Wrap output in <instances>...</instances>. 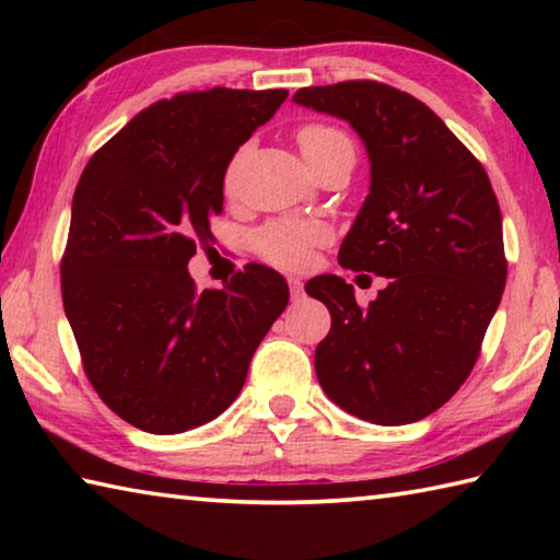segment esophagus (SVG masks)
<instances>
[{
	"label": "esophagus",
	"instance_id": "obj_1",
	"mask_svg": "<svg viewBox=\"0 0 560 560\" xmlns=\"http://www.w3.org/2000/svg\"><path fill=\"white\" fill-rule=\"evenodd\" d=\"M289 289H291V299L293 301L303 296V283L299 279H289Z\"/></svg>",
	"mask_w": 560,
	"mask_h": 560
}]
</instances>
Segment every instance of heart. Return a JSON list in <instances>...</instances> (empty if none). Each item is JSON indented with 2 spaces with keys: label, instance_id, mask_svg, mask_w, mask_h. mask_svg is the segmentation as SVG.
I'll return each instance as SVG.
<instances>
[{
  "label": "heart",
  "instance_id": "b5f03b06",
  "mask_svg": "<svg viewBox=\"0 0 560 560\" xmlns=\"http://www.w3.org/2000/svg\"><path fill=\"white\" fill-rule=\"evenodd\" d=\"M299 148L308 163H318L326 155H334L338 150L353 153V143L343 130L326 122H308L296 132ZM224 189H234V173L230 170L224 179ZM328 240V230L318 222H269L267 226L254 234V249L271 264L283 269H296L308 261L311 249Z\"/></svg>",
  "mask_w": 560,
  "mask_h": 560
}]
</instances>
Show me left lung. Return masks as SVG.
Returning <instances> with one entry per match:
<instances>
[{
	"label": "left lung",
	"mask_w": 560,
	"mask_h": 560,
	"mask_svg": "<svg viewBox=\"0 0 560 560\" xmlns=\"http://www.w3.org/2000/svg\"><path fill=\"white\" fill-rule=\"evenodd\" d=\"M293 101L348 120L365 143L371 192L338 261L387 279L365 308L336 273L306 283L330 311L318 383L360 420L417 422L467 381L504 293L497 195L479 160L410 93L343 81L301 89Z\"/></svg>",
	"instance_id": "8db88e82"
}]
</instances>
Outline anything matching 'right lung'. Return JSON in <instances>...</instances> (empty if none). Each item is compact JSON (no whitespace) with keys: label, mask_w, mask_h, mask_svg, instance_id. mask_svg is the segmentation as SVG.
<instances>
[{"label":"right lung","mask_w":560,"mask_h":560,"mask_svg":"<svg viewBox=\"0 0 560 560\" xmlns=\"http://www.w3.org/2000/svg\"><path fill=\"white\" fill-rule=\"evenodd\" d=\"M289 91L210 89L140 110L89 160L71 205L61 296L93 390L132 428L177 434L240 395L289 303L261 264L222 289L187 271L222 214L226 165Z\"/></svg>","instance_id":"right-lung-1"}]
</instances>
